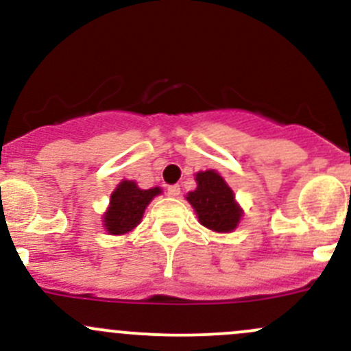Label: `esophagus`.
<instances>
[{
  "label": "esophagus",
  "instance_id": "1",
  "mask_svg": "<svg viewBox=\"0 0 351 351\" xmlns=\"http://www.w3.org/2000/svg\"><path fill=\"white\" fill-rule=\"evenodd\" d=\"M167 194L171 197H177L180 194V186L179 184H174V186H169L167 187Z\"/></svg>",
  "mask_w": 351,
  "mask_h": 351
}]
</instances>
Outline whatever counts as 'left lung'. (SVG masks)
<instances>
[{"label": "left lung", "mask_w": 351, "mask_h": 351, "mask_svg": "<svg viewBox=\"0 0 351 351\" xmlns=\"http://www.w3.org/2000/svg\"><path fill=\"white\" fill-rule=\"evenodd\" d=\"M196 182V191L187 194L186 199L196 211L201 225L216 233H230L237 228L243 211L225 179L216 171H206L197 172Z\"/></svg>", "instance_id": "8db88e82"}]
</instances>
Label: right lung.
Wrapping results in <instances>:
<instances>
[{
	"label": "right lung",
	"mask_w": 351,
	"mask_h": 351,
	"mask_svg": "<svg viewBox=\"0 0 351 351\" xmlns=\"http://www.w3.org/2000/svg\"><path fill=\"white\" fill-rule=\"evenodd\" d=\"M160 193V187L140 189L133 180H121L111 194L110 208L104 213V228L110 234H125L136 228L147 206Z\"/></svg>",
	"instance_id": "add662e5"
}]
</instances>
